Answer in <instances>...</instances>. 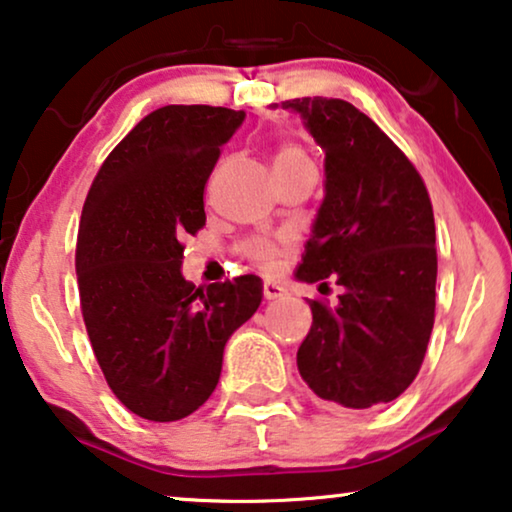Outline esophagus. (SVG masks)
I'll return each mask as SVG.
<instances>
[{
	"instance_id": "esophagus-1",
	"label": "esophagus",
	"mask_w": 512,
	"mask_h": 512,
	"mask_svg": "<svg viewBox=\"0 0 512 512\" xmlns=\"http://www.w3.org/2000/svg\"><path fill=\"white\" fill-rule=\"evenodd\" d=\"M263 296H265V300H277V298L286 296V291H284V286H279L275 282H265L263 284Z\"/></svg>"
}]
</instances>
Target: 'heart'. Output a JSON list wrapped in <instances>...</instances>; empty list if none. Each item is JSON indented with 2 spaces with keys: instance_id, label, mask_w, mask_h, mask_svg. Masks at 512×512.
<instances>
[{
  "instance_id": "1",
  "label": "heart",
  "mask_w": 512,
  "mask_h": 512,
  "mask_svg": "<svg viewBox=\"0 0 512 512\" xmlns=\"http://www.w3.org/2000/svg\"><path fill=\"white\" fill-rule=\"evenodd\" d=\"M300 160H307V156L298 146H282L275 156V165H286V163H300ZM247 254L254 258V261L263 263V265H272L275 258L279 256V247L270 240H251L247 244Z\"/></svg>"
}]
</instances>
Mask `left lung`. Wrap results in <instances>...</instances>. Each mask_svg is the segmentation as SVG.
Wrapping results in <instances>:
<instances>
[{
  "mask_svg": "<svg viewBox=\"0 0 512 512\" xmlns=\"http://www.w3.org/2000/svg\"><path fill=\"white\" fill-rule=\"evenodd\" d=\"M282 107L300 116L326 156L324 200L296 279L333 275L345 289L333 307L310 300L300 377L342 408L389 403L417 377L433 328L438 258L429 193L405 153L354 104L298 97Z\"/></svg>",
  "mask_w": 512,
  "mask_h": 512,
  "instance_id": "obj_1",
  "label": "left lung"
}]
</instances>
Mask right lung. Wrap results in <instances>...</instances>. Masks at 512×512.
Masks as SVG:
<instances>
[{
	"mask_svg": "<svg viewBox=\"0 0 512 512\" xmlns=\"http://www.w3.org/2000/svg\"><path fill=\"white\" fill-rule=\"evenodd\" d=\"M244 111L167 104L109 153L90 186L76 282L90 345L118 401L177 422L212 396L223 349L263 300L254 275L195 289L181 237L205 226V184Z\"/></svg>",
	"mask_w": 512,
	"mask_h": 512,
	"instance_id": "1",
	"label": "right lung"
}]
</instances>
